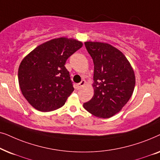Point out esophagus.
Returning a JSON list of instances; mask_svg holds the SVG:
<instances>
[{
	"label": "esophagus",
	"instance_id": "34e87169",
	"mask_svg": "<svg viewBox=\"0 0 160 160\" xmlns=\"http://www.w3.org/2000/svg\"><path fill=\"white\" fill-rule=\"evenodd\" d=\"M85 83H86V82H85V80H82V82H81L80 83H78V84H76V89H79L82 88V87L85 84Z\"/></svg>",
	"mask_w": 160,
	"mask_h": 160
}]
</instances>
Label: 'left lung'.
<instances>
[{"instance_id": "left-lung-1", "label": "left lung", "mask_w": 160, "mask_h": 160, "mask_svg": "<svg viewBox=\"0 0 160 160\" xmlns=\"http://www.w3.org/2000/svg\"><path fill=\"white\" fill-rule=\"evenodd\" d=\"M94 62V95L84 108L95 117L110 118L122 110L135 84L132 68L117 48L106 43H84Z\"/></svg>"}]
</instances>
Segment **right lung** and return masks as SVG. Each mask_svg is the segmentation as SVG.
Listing matches in <instances>:
<instances>
[{"mask_svg":"<svg viewBox=\"0 0 160 160\" xmlns=\"http://www.w3.org/2000/svg\"><path fill=\"white\" fill-rule=\"evenodd\" d=\"M82 45L73 38L52 39L23 59L18 70L19 87L32 107L47 112L65 104L74 90L65 62Z\"/></svg>","mask_w":160,"mask_h":160,"instance_id":"obj_1","label":"right lung"}]
</instances>
